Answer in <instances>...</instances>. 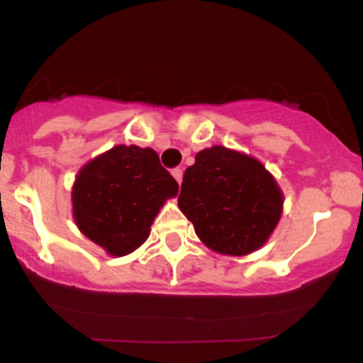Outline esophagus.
<instances>
[{"instance_id":"1","label":"esophagus","mask_w":363,"mask_h":363,"mask_svg":"<svg viewBox=\"0 0 363 363\" xmlns=\"http://www.w3.org/2000/svg\"><path fill=\"white\" fill-rule=\"evenodd\" d=\"M172 176L176 177V181L179 182V184H181L182 182V169H179V167H176L172 170Z\"/></svg>"}]
</instances>
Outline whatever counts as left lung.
I'll return each instance as SVG.
<instances>
[{"label":"left lung","mask_w":363,"mask_h":363,"mask_svg":"<svg viewBox=\"0 0 363 363\" xmlns=\"http://www.w3.org/2000/svg\"><path fill=\"white\" fill-rule=\"evenodd\" d=\"M177 205L206 247L245 256L262 247L277 228L283 193L259 160L216 145L196 153Z\"/></svg>","instance_id":"left-lung-1"}]
</instances>
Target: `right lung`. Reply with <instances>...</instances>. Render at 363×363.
I'll list each match as a JSON object with an SVG mask.
<instances>
[{"label":"right lung","instance_id":"add662e5","mask_svg":"<svg viewBox=\"0 0 363 363\" xmlns=\"http://www.w3.org/2000/svg\"><path fill=\"white\" fill-rule=\"evenodd\" d=\"M179 184L155 150L118 145L83 165L72 201L77 227L111 256H126L150 235L153 220Z\"/></svg>","mask_w":363,"mask_h":363}]
</instances>
